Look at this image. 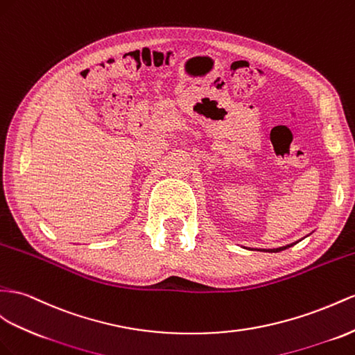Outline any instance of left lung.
Returning a JSON list of instances; mask_svg holds the SVG:
<instances>
[{
  "instance_id": "1",
  "label": "left lung",
  "mask_w": 355,
  "mask_h": 355,
  "mask_svg": "<svg viewBox=\"0 0 355 355\" xmlns=\"http://www.w3.org/2000/svg\"><path fill=\"white\" fill-rule=\"evenodd\" d=\"M295 244V243H294ZM294 244H288V246H284V248H277V249H268V250H264V252H270V253H276V252H280V250H285L291 246H294Z\"/></svg>"
}]
</instances>
